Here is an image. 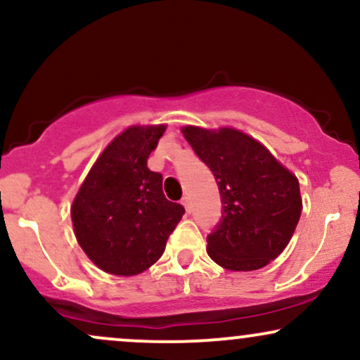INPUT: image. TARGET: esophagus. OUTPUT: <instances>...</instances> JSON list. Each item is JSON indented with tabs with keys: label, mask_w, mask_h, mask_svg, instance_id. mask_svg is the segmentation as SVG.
<instances>
[{
	"label": "esophagus",
	"mask_w": 360,
	"mask_h": 360,
	"mask_svg": "<svg viewBox=\"0 0 360 360\" xmlns=\"http://www.w3.org/2000/svg\"><path fill=\"white\" fill-rule=\"evenodd\" d=\"M181 203H183L184 205V208H186V212H191V198H189V196H184L183 198V201H181Z\"/></svg>",
	"instance_id": "34e87169"
}]
</instances>
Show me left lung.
<instances>
[{"instance_id":"8db88e82","label":"left lung","mask_w":360,"mask_h":360,"mask_svg":"<svg viewBox=\"0 0 360 360\" xmlns=\"http://www.w3.org/2000/svg\"><path fill=\"white\" fill-rule=\"evenodd\" d=\"M184 139L210 167L221 217L208 254L230 271H255L286 249L301 217L300 183L262 143L233 128L184 127Z\"/></svg>"}]
</instances>
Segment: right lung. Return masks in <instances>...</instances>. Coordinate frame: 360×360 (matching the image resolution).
<instances>
[{"label":"right lung","mask_w":360,"mask_h":360,"mask_svg":"<svg viewBox=\"0 0 360 360\" xmlns=\"http://www.w3.org/2000/svg\"><path fill=\"white\" fill-rule=\"evenodd\" d=\"M166 127H130L120 134L82 183L71 214L76 238L103 271L143 272L164 254L183 205L162 193V174L147 167Z\"/></svg>","instance_id":"right-lung-1"}]
</instances>
